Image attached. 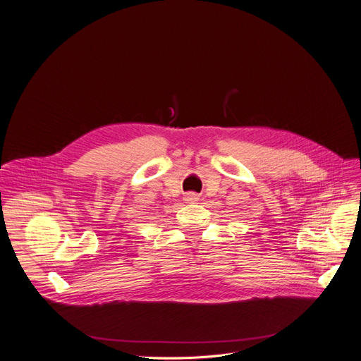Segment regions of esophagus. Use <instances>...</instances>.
Listing matches in <instances>:
<instances>
[{"mask_svg":"<svg viewBox=\"0 0 361 361\" xmlns=\"http://www.w3.org/2000/svg\"><path fill=\"white\" fill-rule=\"evenodd\" d=\"M184 200H185L187 203H194V202H197V200H199V195L195 194V192H188V194H185Z\"/></svg>","mask_w":361,"mask_h":361,"instance_id":"1","label":"esophagus"}]
</instances>
